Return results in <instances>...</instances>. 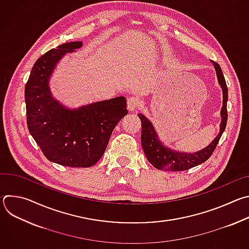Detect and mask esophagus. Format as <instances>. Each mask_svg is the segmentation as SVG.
<instances>
[{"mask_svg": "<svg viewBox=\"0 0 249 249\" xmlns=\"http://www.w3.org/2000/svg\"><path fill=\"white\" fill-rule=\"evenodd\" d=\"M139 106H140V100L138 97L132 96V97L128 98L127 107L130 111H135L137 108H139Z\"/></svg>", "mask_w": 249, "mask_h": 249, "instance_id": "obj_1", "label": "esophagus"}]
</instances>
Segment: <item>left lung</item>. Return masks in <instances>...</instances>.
<instances>
[{
	"instance_id": "8db88e82",
	"label": "left lung",
	"mask_w": 249,
	"mask_h": 249,
	"mask_svg": "<svg viewBox=\"0 0 249 249\" xmlns=\"http://www.w3.org/2000/svg\"><path fill=\"white\" fill-rule=\"evenodd\" d=\"M212 63L215 67L218 82L223 90V106L221 110L222 121L219 134L206 148L195 153H184L172 150L164 146V144L159 139L158 133L155 130L152 122L142 113L138 114V117L142 122V147H143L147 160L156 168L171 171L186 170L205 162L212 156L213 152L215 151V148L219 143V140L226 129L228 121V88L220 65L214 61H212Z\"/></svg>"
}]
</instances>
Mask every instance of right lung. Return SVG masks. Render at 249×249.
<instances>
[{"label":"right lung","mask_w":249,"mask_h":249,"mask_svg":"<svg viewBox=\"0 0 249 249\" xmlns=\"http://www.w3.org/2000/svg\"><path fill=\"white\" fill-rule=\"evenodd\" d=\"M82 46V41L68 42L38 58L24 89L29 133L47 160L70 167L95 164L103 156L115 126L128 113L124 96L74 109L52 96L49 80L57 63Z\"/></svg>","instance_id":"obj_1"}]
</instances>
